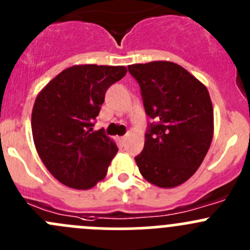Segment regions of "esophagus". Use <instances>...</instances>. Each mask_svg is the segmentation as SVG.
Returning <instances> with one entry per match:
<instances>
[{
  "instance_id": "1",
  "label": "esophagus",
  "mask_w": 250,
  "mask_h": 250,
  "mask_svg": "<svg viewBox=\"0 0 250 250\" xmlns=\"http://www.w3.org/2000/svg\"><path fill=\"white\" fill-rule=\"evenodd\" d=\"M120 141L123 142V144H125V141H126V136H123V137H120Z\"/></svg>"
}]
</instances>
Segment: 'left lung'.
Here are the masks:
<instances>
[{"label": "left lung", "instance_id": "left-lung-1", "mask_svg": "<svg viewBox=\"0 0 250 250\" xmlns=\"http://www.w3.org/2000/svg\"><path fill=\"white\" fill-rule=\"evenodd\" d=\"M141 88L145 111L153 123L135 157L140 173L159 188L187 182L200 167L213 136V109L208 88L169 61L130 65Z\"/></svg>", "mask_w": 250, "mask_h": 250}]
</instances>
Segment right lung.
<instances>
[{
    "label": "right lung",
    "instance_id": "right-lung-1",
    "mask_svg": "<svg viewBox=\"0 0 250 250\" xmlns=\"http://www.w3.org/2000/svg\"><path fill=\"white\" fill-rule=\"evenodd\" d=\"M126 72L124 66H72L38 94L33 140L45 167L62 184L91 189L106 175L118 147L104 129L93 126L106 89Z\"/></svg>",
    "mask_w": 250,
    "mask_h": 250
}]
</instances>
